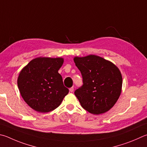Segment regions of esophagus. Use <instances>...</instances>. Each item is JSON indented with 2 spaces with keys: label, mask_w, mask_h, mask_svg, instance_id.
Returning <instances> with one entry per match:
<instances>
[{
  "label": "esophagus",
  "mask_w": 147,
  "mask_h": 147,
  "mask_svg": "<svg viewBox=\"0 0 147 147\" xmlns=\"http://www.w3.org/2000/svg\"><path fill=\"white\" fill-rule=\"evenodd\" d=\"M69 91L71 92H73L74 91V87H71V88H69Z\"/></svg>",
  "instance_id": "obj_1"
}]
</instances>
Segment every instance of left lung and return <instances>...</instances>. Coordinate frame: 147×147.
<instances>
[{"label": "left lung", "instance_id": "left-lung-1", "mask_svg": "<svg viewBox=\"0 0 147 147\" xmlns=\"http://www.w3.org/2000/svg\"><path fill=\"white\" fill-rule=\"evenodd\" d=\"M74 62L83 78L82 86L74 91L81 106L93 114L110 110L121 92L122 76L119 69L110 61L93 55L74 57Z\"/></svg>", "mask_w": 147, "mask_h": 147}]
</instances>
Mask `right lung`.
<instances>
[{
  "mask_svg": "<svg viewBox=\"0 0 147 147\" xmlns=\"http://www.w3.org/2000/svg\"><path fill=\"white\" fill-rule=\"evenodd\" d=\"M62 58L38 57L32 60L20 71L17 85L26 103L39 113L57 109L69 89L63 85L58 70Z\"/></svg>",
  "mask_w": 147,
  "mask_h": 147,
  "instance_id": "obj_1",
  "label": "right lung"
}]
</instances>
